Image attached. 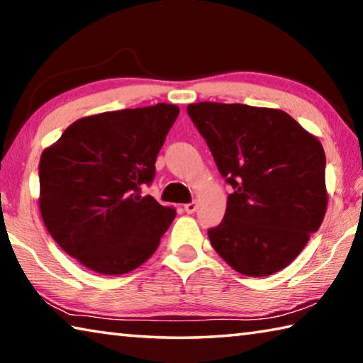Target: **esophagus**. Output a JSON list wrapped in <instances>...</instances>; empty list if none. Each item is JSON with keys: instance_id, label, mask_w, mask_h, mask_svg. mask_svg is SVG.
<instances>
[{"instance_id": "esophagus-1", "label": "esophagus", "mask_w": 363, "mask_h": 363, "mask_svg": "<svg viewBox=\"0 0 363 363\" xmlns=\"http://www.w3.org/2000/svg\"><path fill=\"white\" fill-rule=\"evenodd\" d=\"M184 210H186V213H189V214L195 213V210H196V201H190V203H186V205H184Z\"/></svg>"}]
</instances>
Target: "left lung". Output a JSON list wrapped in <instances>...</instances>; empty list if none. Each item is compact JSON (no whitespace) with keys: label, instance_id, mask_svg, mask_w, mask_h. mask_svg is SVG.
Here are the masks:
<instances>
[{"label":"left lung","instance_id":"8db88e82","mask_svg":"<svg viewBox=\"0 0 363 363\" xmlns=\"http://www.w3.org/2000/svg\"><path fill=\"white\" fill-rule=\"evenodd\" d=\"M187 113L233 189L224 219L208 230L213 248L243 275L279 272L327 211L320 140L277 108L199 102Z\"/></svg>","mask_w":363,"mask_h":363}]
</instances>
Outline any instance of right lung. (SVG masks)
Returning a JSON list of instances; mask_svg holds the SVG:
<instances>
[{
	"instance_id": "right-lung-1",
	"label": "right lung",
	"mask_w": 363,
	"mask_h": 363,
	"mask_svg": "<svg viewBox=\"0 0 363 363\" xmlns=\"http://www.w3.org/2000/svg\"><path fill=\"white\" fill-rule=\"evenodd\" d=\"M179 115L173 104L78 120L40 160V211L67 255L104 275L131 272L155 253L176 216L152 195L155 162Z\"/></svg>"
}]
</instances>
